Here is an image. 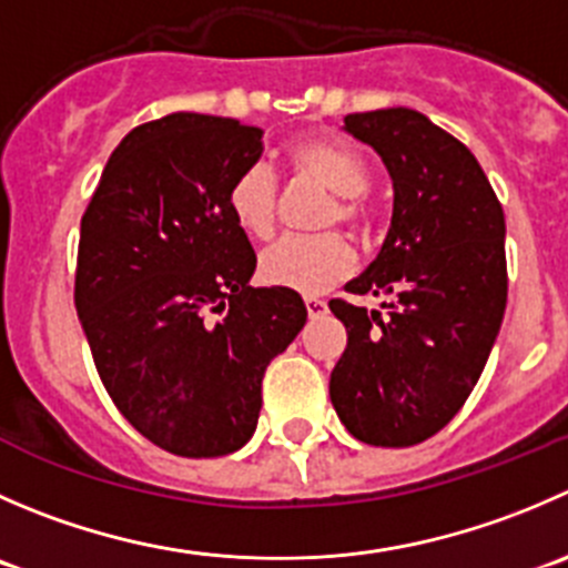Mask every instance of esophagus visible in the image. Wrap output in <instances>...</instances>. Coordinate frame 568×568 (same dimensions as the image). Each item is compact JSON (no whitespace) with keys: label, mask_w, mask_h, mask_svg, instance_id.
<instances>
[{"label":"esophagus","mask_w":568,"mask_h":568,"mask_svg":"<svg viewBox=\"0 0 568 568\" xmlns=\"http://www.w3.org/2000/svg\"><path fill=\"white\" fill-rule=\"evenodd\" d=\"M305 307H307V316L311 318H318L327 313V302L316 300V296H305Z\"/></svg>","instance_id":"1"}]
</instances>
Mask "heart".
<instances>
[{"instance_id":"heart-1","label":"heart","mask_w":568,"mask_h":568,"mask_svg":"<svg viewBox=\"0 0 568 568\" xmlns=\"http://www.w3.org/2000/svg\"><path fill=\"white\" fill-rule=\"evenodd\" d=\"M300 174L333 191L335 202L324 224H346L352 230L368 227V207L363 194L368 189V166L355 150L333 138H302L288 150ZM230 213L244 233L268 239L277 227L280 183L268 163H252L235 178L227 194ZM355 268V252L344 235H288L261 255V277L268 285L322 294Z\"/></svg>"}]
</instances>
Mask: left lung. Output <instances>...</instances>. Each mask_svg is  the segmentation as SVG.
Returning a JSON list of instances; mask_svg holds the SVG:
<instances>
[{"label":"left lung","instance_id":"8db88e82","mask_svg":"<svg viewBox=\"0 0 568 568\" xmlns=\"http://www.w3.org/2000/svg\"><path fill=\"white\" fill-rule=\"evenodd\" d=\"M383 158L394 216L349 294L388 296V313L329 300L346 349L329 399L346 430L372 447H413L453 422L486 368L508 302L505 213L477 158L407 108L344 119Z\"/></svg>","mask_w":568,"mask_h":568}]
</instances>
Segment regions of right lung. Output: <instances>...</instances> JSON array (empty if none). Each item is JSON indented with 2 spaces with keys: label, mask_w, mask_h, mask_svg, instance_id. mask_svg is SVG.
I'll return each instance as SVG.
<instances>
[{
  "label": "right lung",
  "mask_w": 568,
  "mask_h": 568,
  "mask_svg": "<svg viewBox=\"0 0 568 568\" xmlns=\"http://www.w3.org/2000/svg\"><path fill=\"white\" fill-rule=\"evenodd\" d=\"M261 126L172 113L135 126L80 222L74 307L121 416L180 458L244 447L268 363L305 327L288 288H252L255 250L227 194Z\"/></svg>",
  "instance_id": "obj_1"
}]
</instances>
